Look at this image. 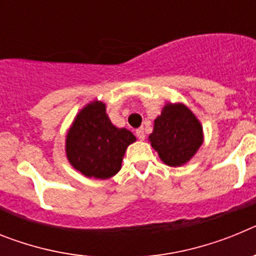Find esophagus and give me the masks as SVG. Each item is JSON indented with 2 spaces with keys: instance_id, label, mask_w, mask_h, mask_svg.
Here are the masks:
<instances>
[{
  "instance_id": "34e87169",
  "label": "esophagus",
  "mask_w": 256,
  "mask_h": 256,
  "mask_svg": "<svg viewBox=\"0 0 256 256\" xmlns=\"http://www.w3.org/2000/svg\"><path fill=\"white\" fill-rule=\"evenodd\" d=\"M136 136L138 137V140L144 141V137H146V134H144V128H138V130H136Z\"/></svg>"
}]
</instances>
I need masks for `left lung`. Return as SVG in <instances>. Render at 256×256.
Here are the masks:
<instances>
[{
	"label": "left lung",
	"instance_id": "8db88e82",
	"mask_svg": "<svg viewBox=\"0 0 256 256\" xmlns=\"http://www.w3.org/2000/svg\"><path fill=\"white\" fill-rule=\"evenodd\" d=\"M148 141L162 162L180 166L190 162L202 144V126L186 105L168 102L154 120Z\"/></svg>",
	"mask_w": 256,
	"mask_h": 256
}]
</instances>
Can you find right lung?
<instances>
[{
  "mask_svg": "<svg viewBox=\"0 0 256 256\" xmlns=\"http://www.w3.org/2000/svg\"><path fill=\"white\" fill-rule=\"evenodd\" d=\"M134 141L132 132L112 123L105 104L94 101L76 114L68 130L65 151L70 164L83 176L108 180L120 170L126 148Z\"/></svg>",
  "mask_w": 256,
  "mask_h": 256,
  "instance_id": "obj_1",
  "label": "right lung"
}]
</instances>
